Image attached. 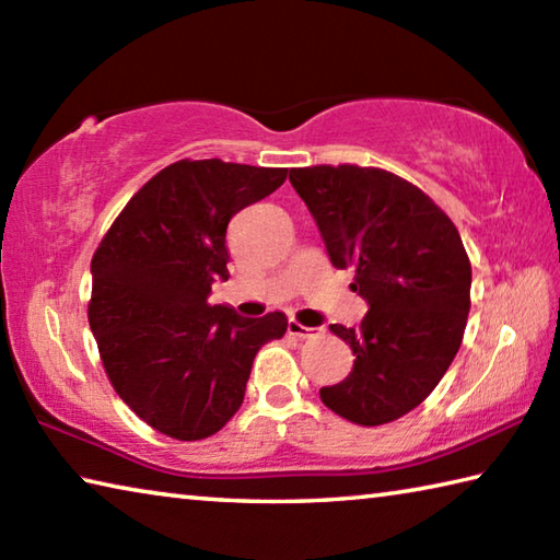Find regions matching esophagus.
<instances>
[{
	"instance_id": "obj_1",
	"label": "esophagus",
	"mask_w": 560,
	"mask_h": 560,
	"mask_svg": "<svg viewBox=\"0 0 560 560\" xmlns=\"http://www.w3.org/2000/svg\"><path fill=\"white\" fill-rule=\"evenodd\" d=\"M289 334L301 338V340H306V338H316L324 334V328H308V326L299 324V320H289Z\"/></svg>"
}]
</instances>
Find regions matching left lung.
I'll use <instances>...</instances> for the list:
<instances>
[{"label":"left lung","mask_w":560,"mask_h":560,"mask_svg":"<svg viewBox=\"0 0 560 560\" xmlns=\"http://www.w3.org/2000/svg\"><path fill=\"white\" fill-rule=\"evenodd\" d=\"M330 264L355 269L368 303L358 328L330 326L353 350V371L320 387L346 420L375 428L415 410L447 373L469 316L471 264L457 226L420 187L387 170L293 167Z\"/></svg>","instance_id":"1"}]
</instances>
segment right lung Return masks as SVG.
<instances>
[{
	"label": "right lung",
	"mask_w": 560,
	"mask_h": 560,
	"mask_svg": "<svg viewBox=\"0 0 560 560\" xmlns=\"http://www.w3.org/2000/svg\"><path fill=\"white\" fill-rule=\"evenodd\" d=\"M283 167L179 160L122 207L91 261L89 324L110 385L140 420L195 442L244 400L254 355L287 334L281 311L210 306L226 279V224L283 185Z\"/></svg>",
	"instance_id": "add662e5"
}]
</instances>
